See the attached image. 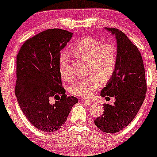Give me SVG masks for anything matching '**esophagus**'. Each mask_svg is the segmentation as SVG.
I'll use <instances>...</instances> for the list:
<instances>
[{"label": "esophagus", "mask_w": 157, "mask_h": 157, "mask_svg": "<svg viewBox=\"0 0 157 157\" xmlns=\"http://www.w3.org/2000/svg\"><path fill=\"white\" fill-rule=\"evenodd\" d=\"M81 101L84 102V103L87 104V105H92L93 101L92 100H87V99H81Z\"/></svg>", "instance_id": "obj_1"}]
</instances>
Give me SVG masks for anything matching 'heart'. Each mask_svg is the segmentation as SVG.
Segmentation results:
<instances>
[{
  "label": "heart",
  "mask_w": 157,
  "mask_h": 157,
  "mask_svg": "<svg viewBox=\"0 0 157 157\" xmlns=\"http://www.w3.org/2000/svg\"><path fill=\"white\" fill-rule=\"evenodd\" d=\"M70 51L80 58L89 59L88 72L91 74L77 80L70 87V92L76 96L88 98L101 85V77L107 80L114 74L118 62L117 49L113 44L104 43L96 38L87 36L78 39ZM59 70L64 80H72L70 56L67 52L59 56Z\"/></svg>",
  "instance_id": "obj_1"
}]
</instances>
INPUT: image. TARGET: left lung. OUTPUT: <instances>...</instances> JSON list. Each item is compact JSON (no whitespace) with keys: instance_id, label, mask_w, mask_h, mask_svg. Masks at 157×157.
<instances>
[{"instance_id":"8db88e82","label":"left lung","mask_w":157,"mask_h":157,"mask_svg":"<svg viewBox=\"0 0 157 157\" xmlns=\"http://www.w3.org/2000/svg\"><path fill=\"white\" fill-rule=\"evenodd\" d=\"M115 36L118 62L114 74L101 91V97H115L112 105L104 104V113L94 120L99 129L115 133L125 128L140 111L146 93L143 58L137 46L121 31L105 28Z\"/></svg>"}]
</instances>
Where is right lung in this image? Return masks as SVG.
<instances>
[{
	"label": "right lung",
	"instance_id": "1",
	"mask_svg": "<svg viewBox=\"0 0 157 157\" xmlns=\"http://www.w3.org/2000/svg\"><path fill=\"white\" fill-rule=\"evenodd\" d=\"M72 36L68 31L47 29L26 40L17 55V102L27 119L43 132L59 129L78 102L65 94L59 70L60 52ZM52 96L56 98L54 104L49 101Z\"/></svg>",
	"mask_w": 157,
	"mask_h": 157
}]
</instances>
